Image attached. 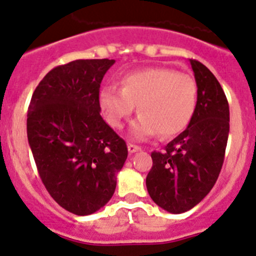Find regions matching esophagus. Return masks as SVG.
<instances>
[{"instance_id": "obj_1", "label": "esophagus", "mask_w": 256, "mask_h": 256, "mask_svg": "<svg viewBox=\"0 0 256 256\" xmlns=\"http://www.w3.org/2000/svg\"><path fill=\"white\" fill-rule=\"evenodd\" d=\"M138 150H140V147H138V146H136V144H128V152L130 153H136V152H138Z\"/></svg>"}]
</instances>
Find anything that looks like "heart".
<instances>
[{
	"label": "heart",
	"instance_id": "obj_1",
	"mask_svg": "<svg viewBox=\"0 0 256 256\" xmlns=\"http://www.w3.org/2000/svg\"><path fill=\"white\" fill-rule=\"evenodd\" d=\"M196 100L194 78L162 66L130 72L122 79V88L106 85L99 93L102 110L114 128H122L138 104L140 116L130 130L136 140L181 133L194 116Z\"/></svg>",
	"mask_w": 256,
	"mask_h": 256
}]
</instances>
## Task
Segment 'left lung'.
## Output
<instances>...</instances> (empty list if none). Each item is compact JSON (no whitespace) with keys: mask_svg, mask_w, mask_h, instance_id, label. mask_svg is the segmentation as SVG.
Returning <instances> with one entry per match:
<instances>
[{"mask_svg":"<svg viewBox=\"0 0 256 256\" xmlns=\"http://www.w3.org/2000/svg\"><path fill=\"white\" fill-rule=\"evenodd\" d=\"M197 85V102L186 130L152 152L146 178L150 198L163 210L182 214L200 204L218 181L230 130L228 103L215 75L190 60Z\"/></svg>","mask_w":256,"mask_h":256,"instance_id":"left-lung-1","label":"left lung"}]
</instances>
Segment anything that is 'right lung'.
<instances>
[{"label":"right lung","mask_w":256,"mask_h":256,"mask_svg":"<svg viewBox=\"0 0 256 256\" xmlns=\"http://www.w3.org/2000/svg\"><path fill=\"white\" fill-rule=\"evenodd\" d=\"M116 60H75L38 82L28 112V140L46 190L79 216L113 196L126 144L100 116L99 89Z\"/></svg>","instance_id":"add662e5"}]
</instances>
